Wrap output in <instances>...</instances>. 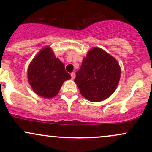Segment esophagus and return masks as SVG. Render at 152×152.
Listing matches in <instances>:
<instances>
[{
	"instance_id": "1",
	"label": "esophagus",
	"mask_w": 152,
	"mask_h": 152,
	"mask_svg": "<svg viewBox=\"0 0 152 152\" xmlns=\"http://www.w3.org/2000/svg\"><path fill=\"white\" fill-rule=\"evenodd\" d=\"M71 78H72V79H74L76 75H75V73L73 72V73H71Z\"/></svg>"
}]
</instances>
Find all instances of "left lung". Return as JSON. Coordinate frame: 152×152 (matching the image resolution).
I'll use <instances>...</instances> for the list:
<instances>
[{
    "instance_id": "1",
    "label": "left lung",
    "mask_w": 152,
    "mask_h": 152,
    "mask_svg": "<svg viewBox=\"0 0 152 152\" xmlns=\"http://www.w3.org/2000/svg\"><path fill=\"white\" fill-rule=\"evenodd\" d=\"M74 82L87 100L99 102L108 99L116 87L121 76V68L116 59L102 48H94L83 58Z\"/></svg>"
}]
</instances>
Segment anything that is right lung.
<instances>
[{
    "label": "right lung",
    "mask_w": 152,
    "mask_h": 152,
    "mask_svg": "<svg viewBox=\"0 0 152 152\" xmlns=\"http://www.w3.org/2000/svg\"><path fill=\"white\" fill-rule=\"evenodd\" d=\"M27 76L33 91L44 99L56 96L64 82L71 78L49 46L43 48L33 58Z\"/></svg>",
    "instance_id": "right-lung-1"
}]
</instances>
